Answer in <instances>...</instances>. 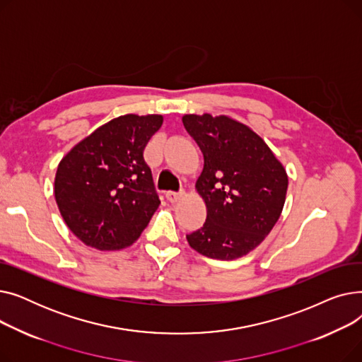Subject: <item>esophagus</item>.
Listing matches in <instances>:
<instances>
[{
  "label": "esophagus",
  "mask_w": 362,
  "mask_h": 362,
  "mask_svg": "<svg viewBox=\"0 0 362 362\" xmlns=\"http://www.w3.org/2000/svg\"><path fill=\"white\" fill-rule=\"evenodd\" d=\"M180 197H182V194L180 192H167L165 194V198L170 201V202H177L179 199H180Z\"/></svg>",
  "instance_id": "1"
}]
</instances>
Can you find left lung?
Masks as SVG:
<instances>
[{
	"label": "left lung",
	"mask_w": 362,
	"mask_h": 362,
	"mask_svg": "<svg viewBox=\"0 0 362 362\" xmlns=\"http://www.w3.org/2000/svg\"><path fill=\"white\" fill-rule=\"evenodd\" d=\"M183 126L204 154L195 189L206 206L201 229L186 239L197 252L223 261L254 251L277 223L288 173L246 124L211 114H185Z\"/></svg>",
	"instance_id": "1"
}]
</instances>
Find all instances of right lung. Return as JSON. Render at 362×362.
Instances as JSON below:
<instances>
[{"label":"right lung","mask_w":362,"mask_h":362,"mask_svg":"<svg viewBox=\"0 0 362 362\" xmlns=\"http://www.w3.org/2000/svg\"><path fill=\"white\" fill-rule=\"evenodd\" d=\"M161 124V114H124L93 130L60 161L57 206L71 233L90 248H127L157 211L144 149Z\"/></svg>","instance_id":"right-lung-1"}]
</instances>
